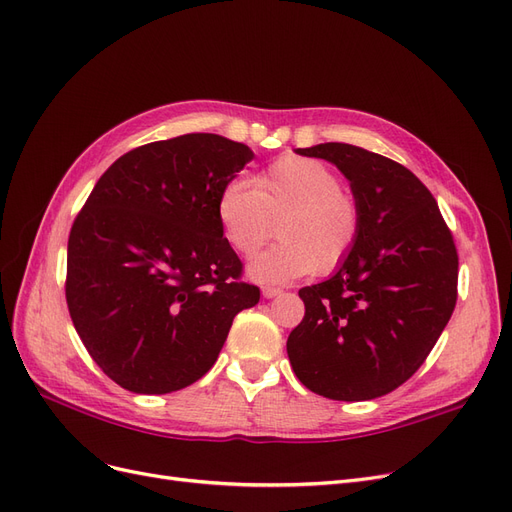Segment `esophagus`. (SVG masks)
<instances>
[{
  "mask_svg": "<svg viewBox=\"0 0 512 512\" xmlns=\"http://www.w3.org/2000/svg\"><path fill=\"white\" fill-rule=\"evenodd\" d=\"M281 294L279 288H262V296L264 298H277Z\"/></svg>",
  "mask_w": 512,
  "mask_h": 512,
  "instance_id": "esophagus-1",
  "label": "esophagus"
}]
</instances>
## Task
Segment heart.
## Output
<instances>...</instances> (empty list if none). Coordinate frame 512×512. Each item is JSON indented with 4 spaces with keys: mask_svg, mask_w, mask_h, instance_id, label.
<instances>
[{
    "mask_svg": "<svg viewBox=\"0 0 512 512\" xmlns=\"http://www.w3.org/2000/svg\"><path fill=\"white\" fill-rule=\"evenodd\" d=\"M224 241L241 256L256 254L281 220L273 250L254 258L248 273L258 283H290L332 271L349 256L359 235V210L325 163L281 157L254 176L252 187L231 180L216 199Z\"/></svg>",
    "mask_w": 512,
    "mask_h": 512,
    "instance_id": "heart-1",
    "label": "heart"
}]
</instances>
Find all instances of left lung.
<instances>
[{"instance_id": "left-lung-1", "label": "left lung", "mask_w": 512, "mask_h": 512, "mask_svg": "<svg viewBox=\"0 0 512 512\" xmlns=\"http://www.w3.org/2000/svg\"><path fill=\"white\" fill-rule=\"evenodd\" d=\"M319 157L351 182L359 235L336 273L302 288L288 357L309 391L367 401L395 391L433 351L458 298V254L435 197L401 163L344 142Z\"/></svg>"}]
</instances>
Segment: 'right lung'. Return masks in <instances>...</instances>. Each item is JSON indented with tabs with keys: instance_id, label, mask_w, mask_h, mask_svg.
<instances>
[{
	"instance_id": "add662e5",
	"label": "right lung",
	"mask_w": 512,
	"mask_h": 512,
	"mask_svg": "<svg viewBox=\"0 0 512 512\" xmlns=\"http://www.w3.org/2000/svg\"><path fill=\"white\" fill-rule=\"evenodd\" d=\"M250 147L185 134L121 155L73 222L67 304L111 380L140 395L180 391L216 363L233 319L258 304L216 218Z\"/></svg>"
}]
</instances>
